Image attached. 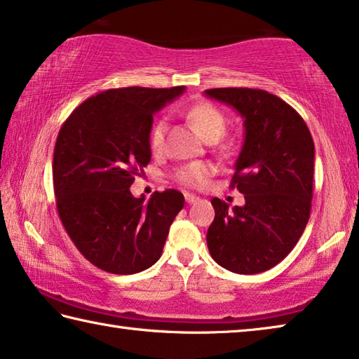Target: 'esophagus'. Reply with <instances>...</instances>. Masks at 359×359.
Returning <instances> with one entry per match:
<instances>
[{"instance_id":"1","label":"esophagus","mask_w":359,"mask_h":359,"mask_svg":"<svg viewBox=\"0 0 359 359\" xmlns=\"http://www.w3.org/2000/svg\"><path fill=\"white\" fill-rule=\"evenodd\" d=\"M198 196H194V194H191V193H185V201L188 203V204H193V203H196L198 201Z\"/></svg>"}]
</instances>
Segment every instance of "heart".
<instances>
[{"label":"heart","mask_w":359,"mask_h":359,"mask_svg":"<svg viewBox=\"0 0 359 359\" xmlns=\"http://www.w3.org/2000/svg\"><path fill=\"white\" fill-rule=\"evenodd\" d=\"M187 118L194 126L199 135L203 136L208 142H215L223 136L224 130H226L228 118L226 115L222 112L215 104L209 101L194 102L187 109ZM165 135H166V121L165 118H158L154 121L151 128L149 131V145L151 151H161L163 145H165ZM223 149H229V144L224 142ZM214 172L209 163L194 161L180 168L175 172V179H177L182 185L187 187H203Z\"/></svg>","instance_id":"obj_1"}]
</instances>
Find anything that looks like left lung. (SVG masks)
<instances>
[{"label": "left lung", "instance_id": "obj_1", "mask_svg": "<svg viewBox=\"0 0 359 359\" xmlns=\"http://www.w3.org/2000/svg\"><path fill=\"white\" fill-rule=\"evenodd\" d=\"M244 118V145L231 188L239 208L214 198L208 247L215 263L236 274L264 272L287 257L306 229L313 196L315 147L306 121L278 96L259 88H210Z\"/></svg>", "mask_w": 359, "mask_h": 359}]
</instances>
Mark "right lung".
<instances>
[{"label":"right lung","instance_id":"add662e5","mask_svg":"<svg viewBox=\"0 0 359 359\" xmlns=\"http://www.w3.org/2000/svg\"><path fill=\"white\" fill-rule=\"evenodd\" d=\"M184 90H106L60 128L52 165L60 220L77 250L102 271L128 276L154 266L184 208V194L171 188L149 201L130 191L150 163L154 115Z\"/></svg>","mask_w":359,"mask_h":359}]
</instances>
